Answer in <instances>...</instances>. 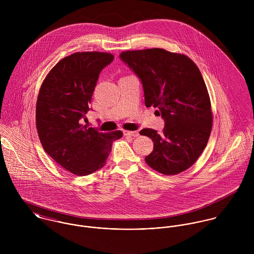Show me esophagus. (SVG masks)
<instances>
[{"mask_svg":"<svg viewBox=\"0 0 254 254\" xmlns=\"http://www.w3.org/2000/svg\"><path fill=\"white\" fill-rule=\"evenodd\" d=\"M123 133L125 136H129V137H138L139 136L138 131H124Z\"/></svg>","mask_w":254,"mask_h":254,"instance_id":"34e87169","label":"esophagus"}]
</instances>
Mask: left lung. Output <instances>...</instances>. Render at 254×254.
<instances>
[{"instance_id":"1","label":"left lung","mask_w":254,"mask_h":254,"mask_svg":"<svg viewBox=\"0 0 254 254\" xmlns=\"http://www.w3.org/2000/svg\"><path fill=\"white\" fill-rule=\"evenodd\" d=\"M119 57L142 81L145 107L156 108L165 122L162 134L149 128L140 132L153 142L146 164L164 175L187 170L205 148L212 129L210 99L198 67L185 55L158 48Z\"/></svg>"}]
</instances>
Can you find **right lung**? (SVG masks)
I'll use <instances>...</instances> for the list:
<instances>
[{
    "instance_id": "obj_1",
    "label": "right lung",
    "mask_w": 254,
    "mask_h": 254,
    "mask_svg": "<svg viewBox=\"0 0 254 254\" xmlns=\"http://www.w3.org/2000/svg\"><path fill=\"white\" fill-rule=\"evenodd\" d=\"M101 52L74 53L60 61L43 81L36 105V127L45 151L78 176L90 175L107 162L121 131L102 133L81 124L90 110L99 75L113 61Z\"/></svg>"
}]
</instances>
